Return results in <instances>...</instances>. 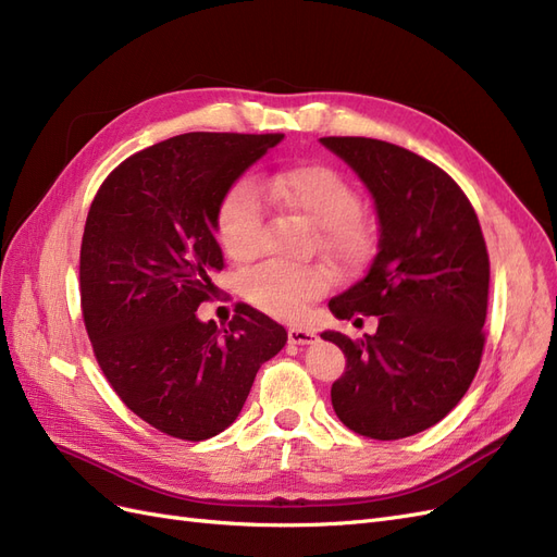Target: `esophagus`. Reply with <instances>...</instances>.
Instances as JSON below:
<instances>
[{
    "instance_id": "34e87169",
    "label": "esophagus",
    "mask_w": 557,
    "mask_h": 557,
    "mask_svg": "<svg viewBox=\"0 0 557 557\" xmlns=\"http://www.w3.org/2000/svg\"><path fill=\"white\" fill-rule=\"evenodd\" d=\"M288 339H290L293 344H299V346L313 344V342H315V332H313V330H309V327L293 325V327L288 330Z\"/></svg>"
}]
</instances>
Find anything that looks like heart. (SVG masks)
Returning <instances> with one entry per match:
<instances>
[{
  "label": "heart",
  "instance_id": "1",
  "mask_svg": "<svg viewBox=\"0 0 557 557\" xmlns=\"http://www.w3.org/2000/svg\"><path fill=\"white\" fill-rule=\"evenodd\" d=\"M260 195L313 227L318 248L346 272L372 256L374 230L358 213V193L325 164H299L258 178L256 188L242 181L227 190L218 207L215 230L232 260H250L260 248ZM330 283L332 274L323 264L264 262L250 269L242 285L244 295L258 309L278 318H297L313 299L325 295Z\"/></svg>",
  "mask_w": 557,
  "mask_h": 557
}]
</instances>
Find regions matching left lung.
Masks as SVG:
<instances>
[{
	"instance_id": "1",
	"label": "left lung",
	"mask_w": 557,
	"mask_h": 557,
	"mask_svg": "<svg viewBox=\"0 0 557 557\" xmlns=\"http://www.w3.org/2000/svg\"><path fill=\"white\" fill-rule=\"evenodd\" d=\"M320 144L356 172L379 218L369 272L330 299L342 320L376 315V332L320 334L346 356L332 407L352 432L404 440L440 423L476 376L491 281L481 225L458 183L411 150L364 137Z\"/></svg>"
}]
</instances>
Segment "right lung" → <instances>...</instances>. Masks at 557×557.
<instances>
[{
	"instance_id": "add662e5",
	"label": "right lung",
	"mask_w": 557,
	"mask_h": 557,
	"mask_svg": "<svg viewBox=\"0 0 557 557\" xmlns=\"http://www.w3.org/2000/svg\"><path fill=\"white\" fill-rule=\"evenodd\" d=\"M283 134L188 132L139 150L97 190L81 244V307L95 358L127 409L176 440L205 442L244 409L262 362L288 342L248 305L205 323L223 269L218 207Z\"/></svg>"
}]
</instances>
